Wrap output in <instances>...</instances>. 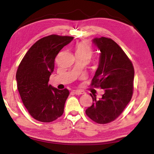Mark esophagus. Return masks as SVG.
I'll return each instance as SVG.
<instances>
[{
	"mask_svg": "<svg viewBox=\"0 0 154 154\" xmlns=\"http://www.w3.org/2000/svg\"><path fill=\"white\" fill-rule=\"evenodd\" d=\"M74 93L76 95H83L85 94V92L82 91H74Z\"/></svg>",
	"mask_w": 154,
	"mask_h": 154,
	"instance_id": "obj_1",
	"label": "esophagus"
}]
</instances>
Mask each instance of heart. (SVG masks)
Listing matches in <instances>:
<instances>
[{
    "label": "heart",
    "mask_w": 154,
    "mask_h": 154,
    "mask_svg": "<svg viewBox=\"0 0 154 154\" xmlns=\"http://www.w3.org/2000/svg\"><path fill=\"white\" fill-rule=\"evenodd\" d=\"M76 55H83L91 58L93 55V49L87 42L81 41L76 45Z\"/></svg>",
    "instance_id": "1"
}]
</instances>
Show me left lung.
I'll use <instances>...</instances> for the list:
<instances>
[{
	"mask_svg": "<svg viewBox=\"0 0 154 154\" xmlns=\"http://www.w3.org/2000/svg\"><path fill=\"white\" fill-rule=\"evenodd\" d=\"M93 43L100 51V63L92 79V87L102 88V98H93V105L86 109L90 119L98 124H107L120 116L133 94L134 70L132 61L112 39L101 37Z\"/></svg>",
	"mask_w": 154,
	"mask_h": 154,
	"instance_id": "left-lung-1",
	"label": "left lung"
}]
</instances>
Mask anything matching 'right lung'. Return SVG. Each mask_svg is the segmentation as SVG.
<instances>
[{
  "instance_id": "1",
  "label": "right lung",
  "mask_w": 154,
  "mask_h": 154,
  "mask_svg": "<svg viewBox=\"0 0 154 154\" xmlns=\"http://www.w3.org/2000/svg\"><path fill=\"white\" fill-rule=\"evenodd\" d=\"M73 38L44 37L32 45L19 63L16 75L19 95L29 114L38 121L51 122L63 114L69 91L53 88L48 81L56 56Z\"/></svg>"
}]
</instances>
